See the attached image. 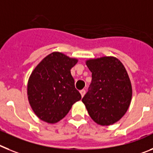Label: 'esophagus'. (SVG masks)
Masks as SVG:
<instances>
[{"instance_id": "esophagus-1", "label": "esophagus", "mask_w": 153, "mask_h": 153, "mask_svg": "<svg viewBox=\"0 0 153 153\" xmlns=\"http://www.w3.org/2000/svg\"><path fill=\"white\" fill-rule=\"evenodd\" d=\"M80 93H81V95H82V97H83L85 95V90H84V89L81 90Z\"/></svg>"}]
</instances>
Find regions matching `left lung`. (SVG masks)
Returning <instances> with one entry per match:
<instances>
[{"label": "left lung", "mask_w": 153, "mask_h": 153, "mask_svg": "<svg viewBox=\"0 0 153 153\" xmlns=\"http://www.w3.org/2000/svg\"><path fill=\"white\" fill-rule=\"evenodd\" d=\"M91 72V83L82 102L88 115L100 126H110L120 120L128 109L132 87L123 64L113 56L85 61Z\"/></svg>", "instance_id": "1"}]
</instances>
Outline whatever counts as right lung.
Returning a JSON list of instances; mask_svg holds the SVG:
<instances>
[{"instance_id": "right-lung-1", "label": "right lung", "mask_w": 153, "mask_h": 153, "mask_svg": "<svg viewBox=\"0 0 153 153\" xmlns=\"http://www.w3.org/2000/svg\"><path fill=\"white\" fill-rule=\"evenodd\" d=\"M78 60L58 51L49 54L30 74L27 85L29 104L38 119L54 124L62 120L81 100L75 87L71 68Z\"/></svg>"}]
</instances>
